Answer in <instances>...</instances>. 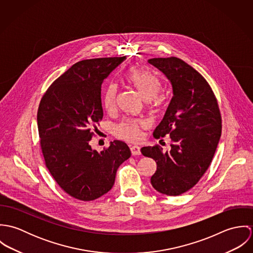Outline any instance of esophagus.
I'll use <instances>...</instances> for the list:
<instances>
[{"label":"esophagus","instance_id":"esophagus-1","mask_svg":"<svg viewBox=\"0 0 253 253\" xmlns=\"http://www.w3.org/2000/svg\"><path fill=\"white\" fill-rule=\"evenodd\" d=\"M130 152L132 156H139L141 154L140 152V147L136 146V145H132L130 146Z\"/></svg>","mask_w":253,"mask_h":253}]
</instances>
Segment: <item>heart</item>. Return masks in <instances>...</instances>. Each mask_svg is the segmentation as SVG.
I'll return each mask as SVG.
<instances>
[{
  "mask_svg": "<svg viewBox=\"0 0 253 253\" xmlns=\"http://www.w3.org/2000/svg\"><path fill=\"white\" fill-rule=\"evenodd\" d=\"M126 82L133 86L151 107H157L162 103V82L159 77L139 66H132L125 74ZM118 85L110 84L103 94V105L108 112L116 107L118 97ZM145 123L138 120H123L114 128L117 137L126 141H137L141 136V128Z\"/></svg>",
  "mask_w": 253,
  "mask_h": 253,
  "instance_id": "1",
  "label": "heart"
}]
</instances>
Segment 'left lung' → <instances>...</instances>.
<instances>
[{
  "mask_svg": "<svg viewBox=\"0 0 253 253\" xmlns=\"http://www.w3.org/2000/svg\"><path fill=\"white\" fill-rule=\"evenodd\" d=\"M172 85V98L163 121L154 130L159 139L169 134V152L159 145L141 148L157 163L151 184L158 192L179 196L193 188L208 170L221 136V114L207 80L177 57L152 58Z\"/></svg>",
  "mask_w": 253,
  "mask_h": 253,
  "instance_id": "obj_1",
  "label": "left lung"
}]
</instances>
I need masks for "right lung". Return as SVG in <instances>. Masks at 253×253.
<instances>
[{
  "mask_svg": "<svg viewBox=\"0 0 253 253\" xmlns=\"http://www.w3.org/2000/svg\"><path fill=\"white\" fill-rule=\"evenodd\" d=\"M124 57L85 59L57 78L42 95L37 114L45 167L60 188L80 201L111 190L118 168L131 153L114 140L100 153L89 141L103 118L101 85Z\"/></svg>",
  "mask_w": 253,
  "mask_h": 253,
  "instance_id": "right-lung-1",
  "label": "right lung"
}]
</instances>
